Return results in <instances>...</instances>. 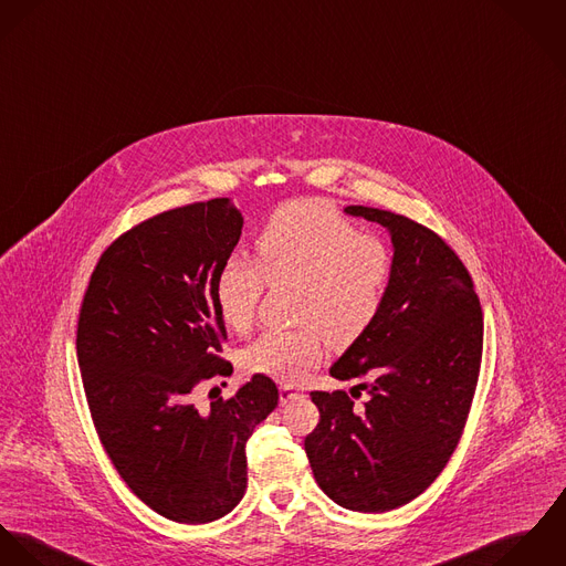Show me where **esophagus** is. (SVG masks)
<instances>
[{
	"mask_svg": "<svg viewBox=\"0 0 566 566\" xmlns=\"http://www.w3.org/2000/svg\"><path fill=\"white\" fill-rule=\"evenodd\" d=\"M304 395V390H300V388H295V386H291V384H284L282 388H280V403L284 406V403H289V401H293V399H297V397H302Z\"/></svg>",
	"mask_w": 566,
	"mask_h": 566,
	"instance_id": "34e87169",
	"label": "esophagus"
}]
</instances>
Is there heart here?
<instances>
[{"mask_svg": "<svg viewBox=\"0 0 566 566\" xmlns=\"http://www.w3.org/2000/svg\"><path fill=\"white\" fill-rule=\"evenodd\" d=\"M253 261L232 255L217 273L214 300L226 325L237 332L252 325L264 282H297L295 314L304 321L264 332L248 349V365L264 376L300 381L323 356V331L334 345H349L384 302L386 250L321 199L275 210L253 241Z\"/></svg>", "mask_w": 566, "mask_h": 566, "instance_id": "1", "label": "heart"}]
</instances>
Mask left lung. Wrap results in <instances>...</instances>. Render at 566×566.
<instances>
[{
	"mask_svg": "<svg viewBox=\"0 0 566 566\" xmlns=\"http://www.w3.org/2000/svg\"><path fill=\"white\" fill-rule=\"evenodd\" d=\"M347 214L386 228L390 275L374 323L329 367L365 379V408L345 390L311 392L306 437L314 480L332 502L388 512L419 497L444 469L467 423L482 360V308L455 252L421 223L367 206ZM352 388V390H354Z\"/></svg>",
	"mask_w": 566,
	"mask_h": 566,
	"instance_id": "left-lung-1",
	"label": "left lung"
}]
</instances>
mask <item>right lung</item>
Instances as JSON below:
<instances>
[{
    "mask_svg": "<svg viewBox=\"0 0 566 566\" xmlns=\"http://www.w3.org/2000/svg\"><path fill=\"white\" fill-rule=\"evenodd\" d=\"M243 214L210 199L143 221L102 253L77 321V363L99 440L129 491L178 523L226 516L248 489L245 442L277 406L255 374L234 397L192 403L232 374L214 280Z\"/></svg>",
    "mask_w": 566,
    "mask_h": 566,
    "instance_id": "right-lung-1",
    "label": "right lung"
}]
</instances>
